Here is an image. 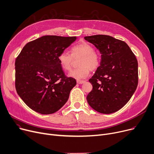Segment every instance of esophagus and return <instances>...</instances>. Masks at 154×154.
<instances>
[{"instance_id":"1","label":"esophagus","mask_w":154,"mask_h":154,"mask_svg":"<svg viewBox=\"0 0 154 154\" xmlns=\"http://www.w3.org/2000/svg\"><path fill=\"white\" fill-rule=\"evenodd\" d=\"M76 82L78 84H79V85H81V84H83L85 83V81L84 80H77Z\"/></svg>"}]
</instances>
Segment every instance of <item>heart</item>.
I'll list each match as a JSON object with an SVG mask.
<instances>
[{"mask_svg": "<svg viewBox=\"0 0 154 154\" xmlns=\"http://www.w3.org/2000/svg\"><path fill=\"white\" fill-rule=\"evenodd\" d=\"M71 55L66 51H63L58 57V63L61 68L65 71L71 69L73 58L80 57L78 61L79 68L72 70L68 74L69 76L77 79L86 78L90 70L96 69L101 63L99 54L94 51V48L86 42L75 45L71 48Z\"/></svg>", "mask_w": 154, "mask_h": 154, "instance_id": "b5f03b06", "label": "heart"}]
</instances>
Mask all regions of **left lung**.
<instances>
[{"mask_svg":"<svg viewBox=\"0 0 154 154\" xmlns=\"http://www.w3.org/2000/svg\"><path fill=\"white\" fill-rule=\"evenodd\" d=\"M101 54L99 66L89 81L93 89L87 101L93 109L111 114L130 100L138 85V63L125 42L109 35L85 37Z\"/></svg>","mask_w":154,"mask_h":154,"instance_id":"1","label":"left lung"}]
</instances>
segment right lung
Masks as SVG:
<instances>
[{
  "instance_id": "add662e5",
  "label": "right lung",
  "mask_w": 154,
  "mask_h": 154,
  "mask_svg": "<svg viewBox=\"0 0 154 154\" xmlns=\"http://www.w3.org/2000/svg\"><path fill=\"white\" fill-rule=\"evenodd\" d=\"M76 38L43 36L26 43L16 58V91L32 110L50 114L67 102L76 81L65 75L58 57Z\"/></svg>"
}]
</instances>
